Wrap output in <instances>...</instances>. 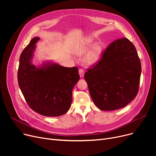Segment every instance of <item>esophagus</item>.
Masks as SVG:
<instances>
[{
    "label": "esophagus",
    "mask_w": 156,
    "mask_h": 156,
    "mask_svg": "<svg viewBox=\"0 0 156 156\" xmlns=\"http://www.w3.org/2000/svg\"><path fill=\"white\" fill-rule=\"evenodd\" d=\"M84 74H85V72L82 69H79V75L80 78H83L84 76Z\"/></svg>",
    "instance_id": "obj_1"
}]
</instances>
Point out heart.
<instances>
[{
    "label": "heart",
    "mask_w": 156,
    "mask_h": 156,
    "mask_svg": "<svg viewBox=\"0 0 156 156\" xmlns=\"http://www.w3.org/2000/svg\"><path fill=\"white\" fill-rule=\"evenodd\" d=\"M93 44V39L88 38L83 45H81L76 52L78 56H83L84 55V62L88 66H94L101 59L102 53V45L97 42ZM90 49H89V48Z\"/></svg>",
    "instance_id": "heart-1"
}]
</instances>
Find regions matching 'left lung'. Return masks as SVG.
<instances>
[{"instance_id": "8db88e82", "label": "left lung", "mask_w": 156, "mask_h": 156, "mask_svg": "<svg viewBox=\"0 0 156 156\" xmlns=\"http://www.w3.org/2000/svg\"><path fill=\"white\" fill-rule=\"evenodd\" d=\"M141 62L136 48L126 38L112 42L101 61L85 74L92 99L102 111L125 107L136 95Z\"/></svg>"}]
</instances>
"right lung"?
<instances>
[{
	"mask_svg": "<svg viewBox=\"0 0 156 156\" xmlns=\"http://www.w3.org/2000/svg\"><path fill=\"white\" fill-rule=\"evenodd\" d=\"M40 39L33 38L20 55L19 87L31 109L42 116H59L71 107L72 90L80 80L78 69L64 67L52 61L33 64Z\"/></svg>",
	"mask_w": 156,
	"mask_h": 156,
	"instance_id": "obj_1",
	"label": "right lung"
}]
</instances>
